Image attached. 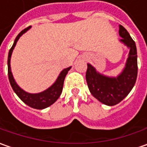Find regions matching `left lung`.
<instances>
[{
    "label": "left lung",
    "instance_id": "1",
    "mask_svg": "<svg viewBox=\"0 0 147 147\" xmlns=\"http://www.w3.org/2000/svg\"><path fill=\"white\" fill-rule=\"evenodd\" d=\"M119 42L129 49L125 67L117 77L105 76L88 64L86 80L90 92L100 102L106 105H115L127 96L135 85L138 77V55L135 42L128 32L119 25Z\"/></svg>",
    "mask_w": 147,
    "mask_h": 147
}]
</instances>
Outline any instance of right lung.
Segmentation results:
<instances>
[{
    "label": "right lung",
    "mask_w": 147,
    "mask_h": 147,
    "mask_svg": "<svg viewBox=\"0 0 147 147\" xmlns=\"http://www.w3.org/2000/svg\"><path fill=\"white\" fill-rule=\"evenodd\" d=\"M30 28H31V26L25 29H24L23 31L20 32V33L18 34V36L15 38L12 47L10 48L9 51L8 61H7L9 80L10 85L13 88L14 92L20 97L22 101H24L26 105H28V106H30L32 108L37 109V110H42V109L47 108L50 105L54 104L58 100L60 94L62 92V90H63L65 76L68 74L69 70L71 69V67L66 68V69L61 71L58 78H57V79L55 80V82H54L50 88L46 89L45 91H43L42 92H39V93H28V92H27L24 90H23L22 88H20V86L16 83L14 77H13V74H12L11 68H10V59H11V55H12V52H13V50H14V47L16 46V43L18 42V40L20 39V37L24 33H25L26 32L28 31Z\"/></svg>",
    "instance_id": "1"
}]
</instances>
